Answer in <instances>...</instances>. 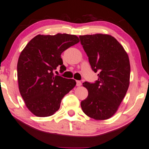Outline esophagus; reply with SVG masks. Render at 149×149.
<instances>
[{"label":"esophagus","mask_w":149,"mask_h":149,"mask_svg":"<svg viewBox=\"0 0 149 149\" xmlns=\"http://www.w3.org/2000/svg\"><path fill=\"white\" fill-rule=\"evenodd\" d=\"M81 85V82L80 81H77V86H80Z\"/></svg>","instance_id":"esophagus-1"}]
</instances>
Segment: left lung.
Segmentation results:
<instances>
[{"instance_id":"left-lung-1","label":"left lung","mask_w":149,"mask_h":149,"mask_svg":"<svg viewBox=\"0 0 149 149\" xmlns=\"http://www.w3.org/2000/svg\"><path fill=\"white\" fill-rule=\"evenodd\" d=\"M91 69L98 72L94 83L85 81L88 96L81 102L84 113L96 120L111 118L118 111L130 84L127 53L113 36L96 34L79 36Z\"/></svg>"}]
</instances>
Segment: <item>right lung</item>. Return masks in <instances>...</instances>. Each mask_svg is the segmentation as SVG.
I'll return each mask as SVG.
<instances>
[{
	"instance_id": "right-lung-1",
	"label": "right lung",
	"mask_w": 149,
	"mask_h": 149,
	"mask_svg": "<svg viewBox=\"0 0 149 149\" xmlns=\"http://www.w3.org/2000/svg\"><path fill=\"white\" fill-rule=\"evenodd\" d=\"M79 41L75 35H37L24 48L17 62L19 90L26 106L38 117H48L60 108L62 99L76 85L72 79L55 75L64 72L62 53ZM57 72V71H56Z\"/></svg>"
}]
</instances>
